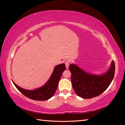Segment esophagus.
Segmentation results:
<instances>
[{"instance_id": "obj_1", "label": "esophagus", "mask_w": 125, "mask_h": 125, "mask_svg": "<svg viewBox=\"0 0 125 125\" xmlns=\"http://www.w3.org/2000/svg\"><path fill=\"white\" fill-rule=\"evenodd\" d=\"M69 61H66L65 62V67H66V68L68 69L69 67Z\"/></svg>"}]
</instances>
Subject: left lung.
I'll list each match as a JSON object with an SVG mask.
<instances>
[{
    "label": "left lung",
    "instance_id": "8db88e82",
    "mask_svg": "<svg viewBox=\"0 0 125 125\" xmlns=\"http://www.w3.org/2000/svg\"><path fill=\"white\" fill-rule=\"evenodd\" d=\"M69 69L76 94L82 98L91 99L102 94L109 87L115 75V65L113 61L109 71L102 75L87 73L73 64L69 65Z\"/></svg>",
    "mask_w": 125,
    "mask_h": 125
}]
</instances>
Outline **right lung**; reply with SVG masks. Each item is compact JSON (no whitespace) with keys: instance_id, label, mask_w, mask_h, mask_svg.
Instances as JSON below:
<instances>
[{"instance_id":"right-lung-1","label":"right lung","mask_w":125,"mask_h":125,"mask_svg":"<svg viewBox=\"0 0 125 125\" xmlns=\"http://www.w3.org/2000/svg\"><path fill=\"white\" fill-rule=\"evenodd\" d=\"M66 68L64 63L57 65L54 68L53 73L50 79L45 85L33 90H28L24 89L13 83L16 88L20 93L25 96L31 99L37 101H45L50 99L53 96L58 87V82L61 79L62 73Z\"/></svg>"}]
</instances>
